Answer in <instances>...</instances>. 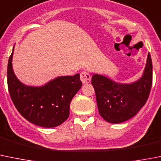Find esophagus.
I'll use <instances>...</instances> for the list:
<instances>
[{
	"mask_svg": "<svg viewBox=\"0 0 161 161\" xmlns=\"http://www.w3.org/2000/svg\"><path fill=\"white\" fill-rule=\"evenodd\" d=\"M80 79L82 83L87 84L90 83V81H91V76L87 71H82L80 74Z\"/></svg>",
	"mask_w": 161,
	"mask_h": 161,
	"instance_id": "obj_1",
	"label": "esophagus"
}]
</instances>
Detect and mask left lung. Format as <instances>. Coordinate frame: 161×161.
Returning <instances> with one entry per match:
<instances>
[{"label": "left lung", "mask_w": 161, "mask_h": 161, "mask_svg": "<svg viewBox=\"0 0 161 161\" xmlns=\"http://www.w3.org/2000/svg\"><path fill=\"white\" fill-rule=\"evenodd\" d=\"M91 81L101 117L111 124L127 121L139 112L149 97L153 82L150 54L148 53L142 77L131 83H119L95 73Z\"/></svg>", "instance_id": "obj_1"}]
</instances>
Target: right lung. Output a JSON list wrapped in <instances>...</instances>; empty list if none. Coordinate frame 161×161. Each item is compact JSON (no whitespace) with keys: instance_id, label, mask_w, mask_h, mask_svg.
<instances>
[{"instance_id":"1","label":"right lung","mask_w":161,"mask_h":161,"mask_svg":"<svg viewBox=\"0 0 161 161\" xmlns=\"http://www.w3.org/2000/svg\"><path fill=\"white\" fill-rule=\"evenodd\" d=\"M13 53L14 47L8 64L7 79L9 93L17 110L39 127L50 128L63 124L69 116L73 97L82 86L79 74L59 76L41 86H26L14 73Z\"/></svg>"}]
</instances>
